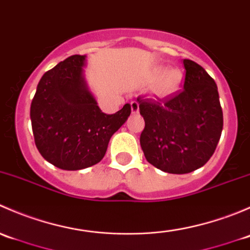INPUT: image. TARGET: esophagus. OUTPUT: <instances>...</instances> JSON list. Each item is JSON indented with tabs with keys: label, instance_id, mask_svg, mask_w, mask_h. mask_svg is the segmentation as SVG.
<instances>
[{
	"label": "esophagus",
	"instance_id": "1",
	"mask_svg": "<svg viewBox=\"0 0 250 250\" xmlns=\"http://www.w3.org/2000/svg\"><path fill=\"white\" fill-rule=\"evenodd\" d=\"M130 110H132V113H138L139 112V104L137 102L130 103Z\"/></svg>",
	"mask_w": 250,
	"mask_h": 250
}]
</instances>
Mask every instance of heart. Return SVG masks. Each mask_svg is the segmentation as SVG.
<instances>
[{
  "label": "heart",
  "instance_id": "1",
  "mask_svg": "<svg viewBox=\"0 0 250 250\" xmlns=\"http://www.w3.org/2000/svg\"><path fill=\"white\" fill-rule=\"evenodd\" d=\"M151 78L155 80L151 93L156 98H167L180 88L183 82V72L176 67H156L151 72Z\"/></svg>",
  "mask_w": 250,
  "mask_h": 250
}]
</instances>
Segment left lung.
I'll use <instances>...</instances> for the list:
<instances>
[{
	"label": "left lung",
	"instance_id": "1",
	"mask_svg": "<svg viewBox=\"0 0 250 250\" xmlns=\"http://www.w3.org/2000/svg\"><path fill=\"white\" fill-rule=\"evenodd\" d=\"M184 89L163 100L141 99L145 128L140 145L148 163L166 173L186 174L206 165L223 130V110L214 80L184 59Z\"/></svg>",
	"mask_w": 250,
	"mask_h": 250
}]
</instances>
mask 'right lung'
<instances>
[{
	"mask_svg": "<svg viewBox=\"0 0 250 250\" xmlns=\"http://www.w3.org/2000/svg\"><path fill=\"white\" fill-rule=\"evenodd\" d=\"M84 62L85 55H71L47 71L30 107L37 150L64 170L99 163L113 133L130 115L129 104L113 115L102 112L83 78Z\"/></svg>",
	"mask_w": 250,
	"mask_h": 250,
	"instance_id": "right-lung-1",
	"label": "right lung"
}]
</instances>
